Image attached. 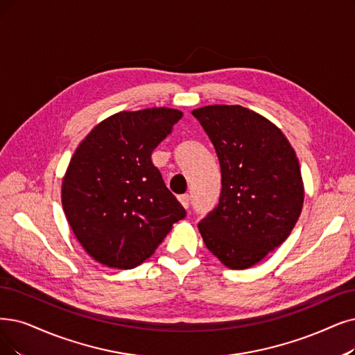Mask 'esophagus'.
Segmentation results:
<instances>
[{"mask_svg": "<svg viewBox=\"0 0 355 355\" xmlns=\"http://www.w3.org/2000/svg\"><path fill=\"white\" fill-rule=\"evenodd\" d=\"M179 201H180V204H182L183 207L188 208V207H189L191 198H189V195H188V193H183V195H180V196H179Z\"/></svg>", "mask_w": 355, "mask_h": 355, "instance_id": "1", "label": "esophagus"}]
</instances>
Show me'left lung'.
I'll return each instance as SVG.
<instances>
[{"mask_svg":"<svg viewBox=\"0 0 355 355\" xmlns=\"http://www.w3.org/2000/svg\"><path fill=\"white\" fill-rule=\"evenodd\" d=\"M192 115L214 144L223 187L198 229L227 268H250L286 242L302 214L299 159L278 126L248 107L211 105Z\"/></svg>","mask_w":355,"mask_h":355,"instance_id":"1","label":"left lung"}]
</instances>
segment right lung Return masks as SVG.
<instances>
[{
	"label": "right lung",
	"mask_w": 355,
	"mask_h": 355,
	"mask_svg": "<svg viewBox=\"0 0 355 355\" xmlns=\"http://www.w3.org/2000/svg\"><path fill=\"white\" fill-rule=\"evenodd\" d=\"M182 115L170 107L115 113L74 151L62 179V208L80 245L98 263L141 265L187 216L151 162Z\"/></svg>",
	"instance_id": "1"
}]
</instances>
